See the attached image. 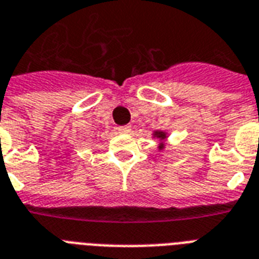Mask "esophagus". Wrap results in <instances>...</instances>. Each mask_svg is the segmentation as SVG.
I'll return each instance as SVG.
<instances>
[{"instance_id": "34e87169", "label": "esophagus", "mask_w": 259, "mask_h": 259, "mask_svg": "<svg viewBox=\"0 0 259 259\" xmlns=\"http://www.w3.org/2000/svg\"><path fill=\"white\" fill-rule=\"evenodd\" d=\"M118 132H119V133H129L130 126H119V127H118Z\"/></svg>"}]
</instances>
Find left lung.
I'll return each instance as SVG.
<instances>
[{
    "label": "left lung",
    "mask_w": 259,
    "mask_h": 259,
    "mask_svg": "<svg viewBox=\"0 0 259 259\" xmlns=\"http://www.w3.org/2000/svg\"><path fill=\"white\" fill-rule=\"evenodd\" d=\"M157 136H158V137H161V138H164V136H165V134L162 133V132H158V133H157Z\"/></svg>",
    "instance_id": "obj_1"
}]
</instances>
